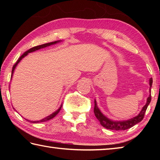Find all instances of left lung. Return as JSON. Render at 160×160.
Wrapping results in <instances>:
<instances>
[{"label": "left lung", "instance_id": "8db88e82", "mask_svg": "<svg viewBox=\"0 0 160 160\" xmlns=\"http://www.w3.org/2000/svg\"><path fill=\"white\" fill-rule=\"evenodd\" d=\"M152 84V79L150 78V90H149V92H150V95L148 97L147 102L144 107H142V110L138 113V115L135 116L133 118H129L128 120H123V121H113L112 119L107 118L106 116L103 114L101 111L97 107V102L94 99V115H95L96 118L98 119L99 123L101 125L104 127L105 128L109 129V130H114V131H124V130L128 129L131 128L135 124L138 123L141 121L143 118H144L145 113L146 112V109L148 107L149 104L151 102V88Z\"/></svg>", "mask_w": 160, "mask_h": 160}]
</instances>
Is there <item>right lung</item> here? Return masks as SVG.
Returning <instances> with one entry per match:
<instances>
[{
    "mask_svg": "<svg viewBox=\"0 0 160 160\" xmlns=\"http://www.w3.org/2000/svg\"><path fill=\"white\" fill-rule=\"evenodd\" d=\"M62 42V41H61V40H58V41H55V42H50V43H47V44H42V45H39V46H37V47H32V48H30V49H29L28 51H27L26 52L22 54V56H20V57L19 58V59L18 60V61L16 62V63L14 65V66H13V67H12V69L11 79H12V75H13V73H14V71H15V68L17 67V66L18 65V63H20V62L21 61L22 59L23 58H25L26 56H28V53H32V52H34V51H35L39 50V49H41V48H45V47H49V46H51V45L56 44H57V43H59V42ZM61 107H62V104L61 105V107L58 108V110H56V112H54L53 113H51V114H50L49 116H47V117H45V118H42V120H39V121H29V120H28V119H26V120L28 121H29V122H31V123H41V122H45V121L50 120V119L53 118V117H55V116L58 114V112H60V110H61ZM13 109H14V108H13ZM15 111H16V110H15Z\"/></svg>",
    "mask_w": 160,
    "mask_h": 160,
    "instance_id": "add662e5",
    "label": "right lung"
}]
</instances>
